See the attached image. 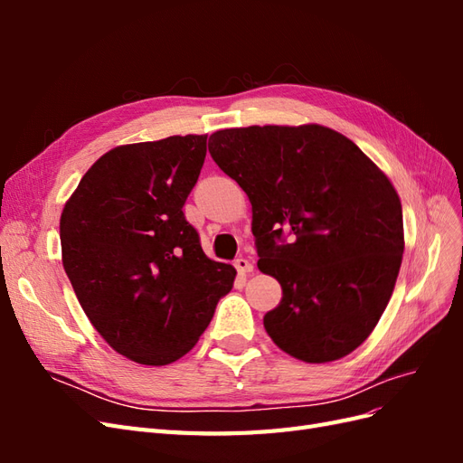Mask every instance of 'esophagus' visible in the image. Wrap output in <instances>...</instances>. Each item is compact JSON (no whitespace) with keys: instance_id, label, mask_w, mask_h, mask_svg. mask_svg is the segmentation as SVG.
Returning a JSON list of instances; mask_svg holds the SVG:
<instances>
[{"instance_id":"34e87169","label":"esophagus","mask_w":463,"mask_h":463,"mask_svg":"<svg viewBox=\"0 0 463 463\" xmlns=\"http://www.w3.org/2000/svg\"><path fill=\"white\" fill-rule=\"evenodd\" d=\"M233 266H235V269H237V272L243 274V276H245V274H250V272H253V269H255L253 262H250V260H249V259H245V257L235 259Z\"/></svg>"}]
</instances>
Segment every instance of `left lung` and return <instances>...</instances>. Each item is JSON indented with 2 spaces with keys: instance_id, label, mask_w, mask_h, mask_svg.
<instances>
[{
  "instance_id": "left-lung-1",
  "label": "left lung",
  "mask_w": 463,
  "mask_h": 463,
  "mask_svg": "<svg viewBox=\"0 0 463 463\" xmlns=\"http://www.w3.org/2000/svg\"><path fill=\"white\" fill-rule=\"evenodd\" d=\"M208 150L253 206L259 270L282 286L264 328L286 354L335 361L369 338L403 255L402 203L347 137L322 125H253Z\"/></svg>"
}]
</instances>
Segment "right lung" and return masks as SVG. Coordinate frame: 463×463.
<instances>
[{
  "mask_svg": "<svg viewBox=\"0 0 463 463\" xmlns=\"http://www.w3.org/2000/svg\"><path fill=\"white\" fill-rule=\"evenodd\" d=\"M206 135L106 152L60 220L63 269L98 334L141 365H167L197 344L235 269L210 260L184 204Z\"/></svg>",
  "mask_w": 463,
  "mask_h": 463,
  "instance_id": "right-lung-1",
  "label": "right lung"
}]
</instances>
